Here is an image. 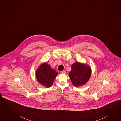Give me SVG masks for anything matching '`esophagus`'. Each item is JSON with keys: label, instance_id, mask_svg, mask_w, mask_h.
Here are the masks:
<instances>
[{"label": "esophagus", "instance_id": "esophagus-1", "mask_svg": "<svg viewBox=\"0 0 121 121\" xmlns=\"http://www.w3.org/2000/svg\"><path fill=\"white\" fill-rule=\"evenodd\" d=\"M66 73V72L65 71H61V72H60V73H62V74H65Z\"/></svg>", "mask_w": 121, "mask_h": 121}]
</instances>
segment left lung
Wrapping results in <instances>:
<instances>
[{"label": "left lung", "mask_w": 121, "mask_h": 121, "mask_svg": "<svg viewBox=\"0 0 121 121\" xmlns=\"http://www.w3.org/2000/svg\"><path fill=\"white\" fill-rule=\"evenodd\" d=\"M91 71L90 67L85 64L76 62L72 66L69 74L73 84L76 87L86 84L90 78Z\"/></svg>", "instance_id": "1"}]
</instances>
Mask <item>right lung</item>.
Returning a JSON list of instances; mask_svg holds the SVG:
<instances>
[{
	"label": "right lung",
	"instance_id": "add662e5",
	"mask_svg": "<svg viewBox=\"0 0 121 121\" xmlns=\"http://www.w3.org/2000/svg\"><path fill=\"white\" fill-rule=\"evenodd\" d=\"M57 75V72L52 69L50 66L46 63L42 64L36 73L38 81L46 87H49L52 85Z\"/></svg>",
	"mask_w": 121,
	"mask_h": 121
}]
</instances>
